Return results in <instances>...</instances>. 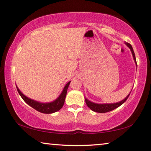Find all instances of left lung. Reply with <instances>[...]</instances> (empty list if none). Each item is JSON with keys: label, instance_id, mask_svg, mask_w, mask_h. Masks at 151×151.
Segmentation results:
<instances>
[{"label": "left lung", "instance_id": "8db88e82", "mask_svg": "<svg viewBox=\"0 0 151 151\" xmlns=\"http://www.w3.org/2000/svg\"><path fill=\"white\" fill-rule=\"evenodd\" d=\"M125 44H126L127 45V47H129V48H130V49H131L132 56H133V58L134 60V62H135V63H136L137 66V61H136V57H135L133 48H132L131 45H130L129 43H128L127 42H125ZM130 94H131V93H130ZM130 94L126 97V98L124 99V100L120 101L119 103H112V104H96V103H93V102H91L90 101H88L87 99H85V102H86V105L88 106V108L91 109L93 111L99 112V113H104V112L111 111H112V110L118 108L119 106L122 105V104H123L124 102L127 100L128 97L129 96Z\"/></svg>", "mask_w": 151, "mask_h": 151}]
</instances>
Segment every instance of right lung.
Masks as SVG:
<instances>
[{
  "label": "right lung",
  "mask_w": 151,
  "mask_h": 151,
  "mask_svg": "<svg viewBox=\"0 0 151 151\" xmlns=\"http://www.w3.org/2000/svg\"><path fill=\"white\" fill-rule=\"evenodd\" d=\"M70 81L68 82V83H66V85L65 86V87H64L63 91L60 94V96H58L55 101L51 102V103H40V102L32 100V99L28 98L27 96L24 95V94L20 91V90L19 89V88L17 87V85L16 86H17L18 93H19L20 96L22 97V99H23L24 101L27 104H28L29 106L32 107L34 109L37 110V111L42 112V113L50 114V113H53V112L58 111L63 106L64 103H65L66 93H67V89H68V86L70 85Z\"/></svg>",
  "instance_id": "add662e5"
}]
</instances>
